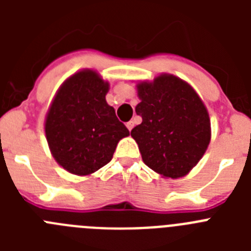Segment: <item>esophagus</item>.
<instances>
[{"label": "esophagus", "instance_id": "34e87169", "mask_svg": "<svg viewBox=\"0 0 251 251\" xmlns=\"http://www.w3.org/2000/svg\"><path fill=\"white\" fill-rule=\"evenodd\" d=\"M133 127H134V122H133V121L128 122V123H127V128H128V130H132V129H133Z\"/></svg>", "mask_w": 251, "mask_h": 251}]
</instances>
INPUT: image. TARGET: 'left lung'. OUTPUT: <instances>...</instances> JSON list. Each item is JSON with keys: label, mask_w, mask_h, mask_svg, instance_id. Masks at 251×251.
<instances>
[{"label": "left lung", "mask_w": 251, "mask_h": 251, "mask_svg": "<svg viewBox=\"0 0 251 251\" xmlns=\"http://www.w3.org/2000/svg\"><path fill=\"white\" fill-rule=\"evenodd\" d=\"M142 123L130 136L142 159L157 174L178 178L190 172L210 143V118L191 86L174 75L137 85Z\"/></svg>", "instance_id": "left-lung-1"}]
</instances>
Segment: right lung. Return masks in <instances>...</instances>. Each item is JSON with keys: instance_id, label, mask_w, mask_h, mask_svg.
Returning a JSON list of instances; mask_svg holds the SVG:
<instances>
[{"instance_id": "obj_1", "label": "right lung", "mask_w": 251, "mask_h": 251, "mask_svg": "<svg viewBox=\"0 0 251 251\" xmlns=\"http://www.w3.org/2000/svg\"><path fill=\"white\" fill-rule=\"evenodd\" d=\"M108 83L92 70L63 84L46 117L45 133L60 166L74 175H90L109 163L118 142L129 130L105 101Z\"/></svg>"}]
</instances>
